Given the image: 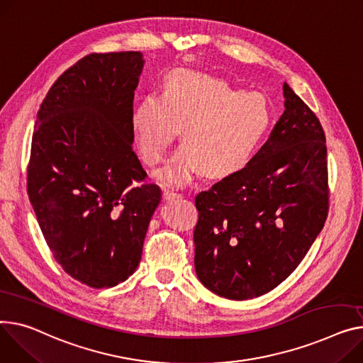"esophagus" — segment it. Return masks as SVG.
<instances>
[{"label": "esophagus", "instance_id": "1", "mask_svg": "<svg viewBox=\"0 0 363 363\" xmlns=\"http://www.w3.org/2000/svg\"><path fill=\"white\" fill-rule=\"evenodd\" d=\"M182 196L181 194H177V192L174 191H163V200L164 201H172V200H177V199H181Z\"/></svg>", "mask_w": 363, "mask_h": 363}]
</instances>
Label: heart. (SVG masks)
Instances as JSON below:
<instances>
[{"label": "heart", "instance_id": "b5f03b06", "mask_svg": "<svg viewBox=\"0 0 363 363\" xmlns=\"http://www.w3.org/2000/svg\"><path fill=\"white\" fill-rule=\"evenodd\" d=\"M274 119L270 99L223 79L191 69L169 74L163 94L147 93L131 113L138 150L147 164L163 160L179 127L184 143L157 179L184 185L197 174L225 178L247 167Z\"/></svg>", "mask_w": 363, "mask_h": 363}]
</instances>
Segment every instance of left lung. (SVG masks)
I'll return each mask as SVG.
<instances>
[{
	"label": "left lung",
	"instance_id": "1",
	"mask_svg": "<svg viewBox=\"0 0 363 363\" xmlns=\"http://www.w3.org/2000/svg\"><path fill=\"white\" fill-rule=\"evenodd\" d=\"M284 112L251 163L196 197L199 280L232 301L267 294L298 267L328 213L325 134L283 84Z\"/></svg>",
	"mask_w": 363,
	"mask_h": 363
}]
</instances>
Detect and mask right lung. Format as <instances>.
<instances>
[{"mask_svg":"<svg viewBox=\"0 0 363 363\" xmlns=\"http://www.w3.org/2000/svg\"><path fill=\"white\" fill-rule=\"evenodd\" d=\"M141 52L90 54L52 84L36 116L28 192L67 274L112 287L138 267L162 191L133 152Z\"/></svg>","mask_w":363,"mask_h":363,"instance_id":"1","label":"right lung"}]
</instances>
